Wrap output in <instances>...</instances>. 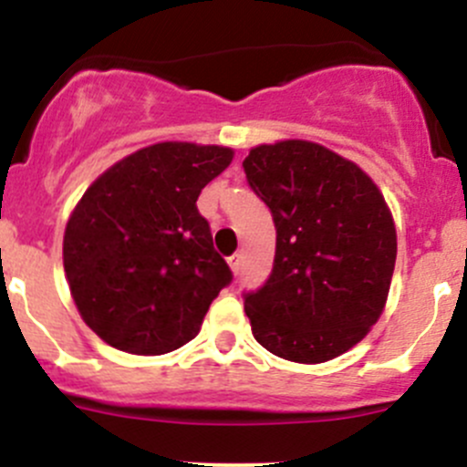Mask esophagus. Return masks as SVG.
Wrapping results in <instances>:
<instances>
[{"mask_svg":"<svg viewBox=\"0 0 467 467\" xmlns=\"http://www.w3.org/2000/svg\"><path fill=\"white\" fill-rule=\"evenodd\" d=\"M228 264H230V268H233V273H239V268H242V255H239V253H234V255L228 257Z\"/></svg>","mask_w":467,"mask_h":467,"instance_id":"esophagus-1","label":"esophagus"}]
</instances>
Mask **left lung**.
<instances>
[{"instance_id":"obj_1","label":"left lung","mask_w":467,"mask_h":467,"mask_svg":"<svg viewBox=\"0 0 467 467\" xmlns=\"http://www.w3.org/2000/svg\"><path fill=\"white\" fill-rule=\"evenodd\" d=\"M275 223L268 280L244 294L253 337L282 359L323 364L378 323L398 237L389 205L350 160L321 144H262L244 160Z\"/></svg>"}]
</instances>
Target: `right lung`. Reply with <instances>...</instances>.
Wrapping results in <instances>:
<instances>
[{
    "mask_svg": "<svg viewBox=\"0 0 467 467\" xmlns=\"http://www.w3.org/2000/svg\"><path fill=\"white\" fill-rule=\"evenodd\" d=\"M233 149L160 142L97 178L65 228L69 291L92 332L130 355H164L199 334L233 282L196 201Z\"/></svg>",
    "mask_w": 467,
    "mask_h": 467,
    "instance_id": "add662e5",
    "label": "right lung"
}]
</instances>
